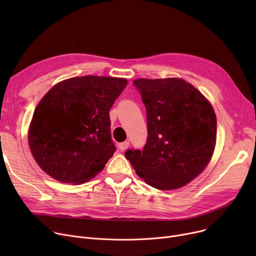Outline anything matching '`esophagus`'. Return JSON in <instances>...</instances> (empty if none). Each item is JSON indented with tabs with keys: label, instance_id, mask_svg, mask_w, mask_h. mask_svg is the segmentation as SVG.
I'll use <instances>...</instances> for the list:
<instances>
[{
	"label": "esophagus",
	"instance_id": "34e87169",
	"mask_svg": "<svg viewBox=\"0 0 256 256\" xmlns=\"http://www.w3.org/2000/svg\"><path fill=\"white\" fill-rule=\"evenodd\" d=\"M119 150H121V152H124V150H126L128 147L130 146V142L128 141H124V142H122V143H119Z\"/></svg>",
	"mask_w": 256,
	"mask_h": 256
}]
</instances>
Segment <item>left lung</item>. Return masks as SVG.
<instances>
[{"label":"left lung","mask_w":256,"mask_h":256,"mask_svg":"<svg viewBox=\"0 0 256 256\" xmlns=\"http://www.w3.org/2000/svg\"><path fill=\"white\" fill-rule=\"evenodd\" d=\"M146 109L143 150H128L138 176L160 190H174L195 178L214 152L217 119L210 104L182 78L132 82Z\"/></svg>","instance_id":"obj_1"}]
</instances>
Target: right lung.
I'll return each mask as SVG.
<instances>
[{"instance_id":"1","label":"right lung","mask_w":256,"mask_h":256,"mask_svg":"<svg viewBox=\"0 0 256 256\" xmlns=\"http://www.w3.org/2000/svg\"><path fill=\"white\" fill-rule=\"evenodd\" d=\"M126 84V78L84 76L54 86L37 104L29 128L39 167L76 184L102 171L116 150L109 112Z\"/></svg>"}]
</instances>
